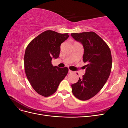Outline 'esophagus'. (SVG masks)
<instances>
[{"instance_id": "34e87169", "label": "esophagus", "mask_w": 128, "mask_h": 128, "mask_svg": "<svg viewBox=\"0 0 128 128\" xmlns=\"http://www.w3.org/2000/svg\"><path fill=\"white\" fill-rule=\"evenodd\" d=\"M72 72H73L72 71V70H68V72H69V73H72Z\"/></svg>"}]
</instances>
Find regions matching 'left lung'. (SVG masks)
I'll return each instance as SVG.
<instances>
[{"instance_id": "left-lung-1", "label": "left lung", "mask_w": 128, "mask_h": 128, "mask_svg": "<svg viewBox=\"0 0 128 128\" xmlns=\"http://www.w3.org/2000/svg\"><path fill=\"white\" fill-rule=\"evenodd\" d=\"M71 36L83 45V60L87 64L82 78L72 85V92L77 99L86 100L98 94L110 76L112 65L110 50L94 32L72 33Z\"/></svg>"}]
</instances>
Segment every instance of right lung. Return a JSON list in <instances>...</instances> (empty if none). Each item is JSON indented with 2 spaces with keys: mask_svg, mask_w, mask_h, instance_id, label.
Returning <instances> with one entry per match:
<instances>
[{
  "mask_svg": "<svg viewBox=\"0 0 128 128\" xmlns=\"http://www.w3.org/2000/svg\"><path fill=\"white\" fill-rule=\"evenodd\" d=\"M69 37L52 30L42 32L27 46L24 57L26 74L38 94L48 96L55 93L68 72L67 67H54L53 58H59L61 43Z\"/></svg>",
  "mask_w": 128,
  "mask_h": 128,
  "instance_id": "right-lung-1",
  "label": "right lung"
}]
</instances>
